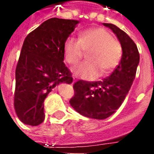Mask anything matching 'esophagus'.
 <instances>
[{
  "label": "esophagus",
  "instance_id": "obj_1",
  "mask_svg": "<svg viewBox=\"0 0 154 154\" xmlns=\"http://www.w3.org/2000/svg\"><path fill=\"white\" fill-rule=\"evenodd\" d=\"M72 79H73V82H75V81L77 80V77H72Z\"/></svg>",
  "mask_w": 154,
  "mask_h": 154
}]
</instances>
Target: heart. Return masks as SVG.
Returning a JSON list of instances; mask_svg holds the SVG:
<instances>
[{
	"mask_svg": "<svg viewBox=\"0 0 154 154\" xmlns=\"http://www.w3.org/2000/svg\"><path fill=\"white\" fill-rule=\"evenodd\" d=\"M89 51L87 61L72 68L76 76L86 80H93L100 76H106L119 65L122 57L121 44L109 30L102 27H94L81 32L78 40L68 37L63 48L64 59L75 64Z\"/></svg>",
	"mask_w": 154,
	"mask_h": 154,
	"instance_id": "b5f03b06",
	"label": "heart"
}]
</instances>
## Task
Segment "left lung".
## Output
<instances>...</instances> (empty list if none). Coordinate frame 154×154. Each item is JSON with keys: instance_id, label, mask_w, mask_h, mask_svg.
Segmentation results:
<instances>
[{"instance_id": "1", "label": "left lung", "mask_w": 154, "mask_h": 154, "mask_svg": "<svg viewBox=\"0 0 154 154\" xmlns=\"http://www.w3.org/2000/svg\"><path fill=\"white\" fill-rule=\"evenodd\" d=\"M104 25L115 33L122 47V57L110 76L99 82L78 80L73 84L74 96L69 103L88 118L103 119L113 115L125 99L135 78L139 53L125 32L112 24Z\"/></svg>"}]
</instances>
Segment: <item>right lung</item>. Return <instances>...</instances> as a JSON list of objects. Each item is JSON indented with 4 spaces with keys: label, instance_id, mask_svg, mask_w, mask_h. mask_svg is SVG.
<instances>
[{
    "label": "right lung",
    "instance_id": "add662e5",
    "mask_svg": "<svg viewBox=\"0 0 154 154\" xmlns=\"http://www.w3.org/2000/svg\"><path fill=\"white\" fill-rule=\"evenodd\" d=\"M77 24L74 20L51 18L25 38L15 68L14 107L25 125H40L48 94L59 83H72V73L63 63V48Z\"/></svg>",
    "mask_w": 154,
    "mask_h": 154
}]
</instances>
